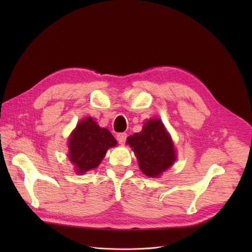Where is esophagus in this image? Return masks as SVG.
Instances as JSON below:
<instances>
[{
    "label": "esophagus",
    "instance_id": "34e87169",
    "mask_svg": "<svg viewBox=\"0 0 252 252\" xmlns=\"http://www.w3.org/2000/svg\"><path fill=\"white\" fill-rule=\"evenodd\" d=\"M126 137H127V135L126 133H119L116 135V139L119 144H125L126 141Z\"/></svg>",
    "mask_w": 252,
    "mask_h": 252
}]
</instances>
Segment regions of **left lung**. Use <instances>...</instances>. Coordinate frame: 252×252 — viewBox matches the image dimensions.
<instances>
[{
	"instance_id": "left-lung-1",
	"label": "left lung",
	"mask_w": 252,
	"mask_h": 252,
	"mask_svg": "<svg viewBox=\"0 0 252 252\" xmlns=\"http://www.w3.org/2000/svg\"><path fill=\"white\" fill-rule=\"evenodd\" d=\"M144 175L151 178L159 176L176 160L174 144L159 119H150L140 133L127 138Z\"/></svg>"
}]
</instances>
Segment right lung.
Here are the masks:
<instances>
[{
	"mask_svg": "<svg viewBox=\"0 0 252 252\" xmlns=\"http://www.w3.org/2000/svg\"><path fill=\"white\" fill-rule=\"evenodd\" d=\"M115 138L107 128L100 127L91 117L76 126L69 138V159L77 174L97 167L110 147L116 145Z\"/></svg>",
	"mask_w": 252,
	"mask_h": 252,
	"instance_id": "right-lung-1",
	"label": "right lung"
}]
</instances>
